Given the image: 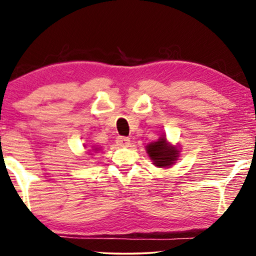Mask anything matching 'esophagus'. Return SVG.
<instances>
[{"instance_id":"34e87169","label":"esophagus","mask_w":256,"mask_h":256,"mask_svg":"<svg viewBox=\"0 0 256 256\" xmlns=\"http://www.w3.org/2000/svg\"><path fill=\"white\" fill-rule=\"evenodd\" d=\"M116 144L120 146H129L130 140H129V138H126V136H118L116 138Z\"/></svg>"}]
</instances>
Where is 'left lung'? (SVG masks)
Wrapping results in <instances>:
<instances>
[{
  "label": "left lung",
  "instance_id": "1",
  "mask_svg": "<svg viewBox=\"0 0 256 256\" xmlns=\"http://www.w3.org/2000/svg\"><path fill=\"white\" fill-rule=\"evenodd\" d=\"M146 152L152 160L154 166L168 169L174 166V163L180 158V148L178 146L171 144L166 140V134H163L157 141L146 144Z\"/></svg>",
  "mask_w": 256,
  "mask_h": 256
}]
</instances>
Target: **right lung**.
I'll return each mask as SVG.
<instances>
[{"label": "right lung", "instance_id": "obj_1", "mask_svg": "<svg viewBox=\"0 0 256 256\" xmlns=\"http://www.w3.org/2000/svg\"><path fill=\"white\" fill-rule=\"evenodd\" d=\"M101 150V146H94L92 148L88 149V155H94V154H96L98 152H100Z\"/></svg>", "mask_w": 256, "mask_h": 256}]
</instances>
